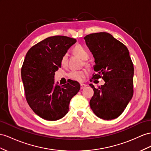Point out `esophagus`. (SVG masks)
<instances>
[{
	"mask_svg": "<svg viewBox=\"0 0 151 151\" xmlns=\"http://www.w3.org/2000/svg\"><path fill=\"white\" fill-rule=\"evenodd\" d=\"M86 86H87V85L83 84V83H81L80 84V88L81 89H83V88H84Z\"/></svg>",
	"mask_w": 151,
	"mask_h": 151,
	"instance_id": "obj_1",
	"label": "esophagus"
}]
</instances>
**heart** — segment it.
<instances>
[{
	"instance_id": "heart-1",
	"label": "heart",
	"mask_w": 151,
	"mask_h": 151,
	"mask_svg": "<svg viewBox=\"0 0 151 151\" xmlns=\"http://www.w3.org/2000/svg\"><path fill=\"white\" fill-rule=\"evenodd\" d=\"M73 52L76 55L81 58L82 60H87L88 56V53L86 50V49L83 48L82 45H76L73 49ZM60 64L63 66H65L68 64V54L65 53L62 57L60 60ZM84 64L86 65H88V63L85 60ZM87 75V72L86 70H81V71H71L68 74V76L72 79L73 80L77 81V82H82L83 78Z\"/></svg>"
}]
</instances>
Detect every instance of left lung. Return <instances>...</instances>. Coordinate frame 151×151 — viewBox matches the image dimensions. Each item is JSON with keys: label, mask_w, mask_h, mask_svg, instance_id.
Returning a JSON list of instances; mask_svg holds the SVG:
<instances>
[{"label": "left lung", "mask_w": 151, "mask_h": 151, "mask_svg": "<svg viewBox=\"0 0 151 151\" xmlns=\"http://www.w3.org/2000/svg\"><path fill=\"white\" fill-rule=\"evenodd\" d=\"M84 40L96 63V73L90 81L102 78L105 82L98 88L89 84L94 92L89 103L91 109L102 119L117 118L133 95L134 68L129 50L107 32L88 34Z\"/></svg>", "instance_id": "obj_1"}]
</instances>
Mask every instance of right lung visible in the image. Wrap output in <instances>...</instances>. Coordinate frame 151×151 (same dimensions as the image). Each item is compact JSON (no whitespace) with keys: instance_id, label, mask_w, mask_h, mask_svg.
I'll return each instance as SVG.
<instances>
[{"instance_id":"right-lung-1","label":"right lung","mask_w":151,"mask_h":151,"mask_svg":"<svg viewBox=\"0 0 151 151\" xmlns=\"http://www.w3.org/2000/svg\"><path fill=\"white\" fill-rule=\"evenodd\" d=\"M76 42L75 39L55 36L45 39L29 49L21 75L26 100L34 112L47 121H57L67 114L73 96L80 86L70 80L59 86L54 80L61 68V58Z\"/></svg>"}]
</instances>
